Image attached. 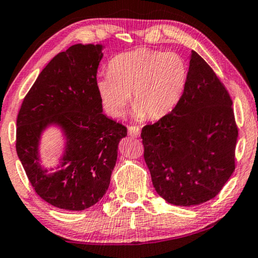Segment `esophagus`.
Listing matches in <instances>:
<instances>
[{
    "instance_id": "esophagus-1",
    "label": "esophagus",
    "mask_w": 258,
    "mask_h": 258,
    "mask_svg": "<svg viewBox=\"0 0 258 258\" xmlns=\"http://www.w3.org/2000/svg\"><path fill=\"white\" fill-rule=\"evenodd\" d=\"M128 136L138 138L140 136V128L138 126H128Z\"/></svg>"
}]
</instances>
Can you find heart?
<instances>
[{
    "label": "heart",
    "mask_w": 258,
    "mask_h": 258,
    "mask_svg": "<svg viewBox=\"0 0 258 258\" xmlns=\"http://www.w3.org/2000/svg\"><path fill=\"white\" fill-rule=\"evenodd\" d=\"M187 79L188 65L179 53L138 48L112 58L97 91L112 117L124 113L131 93L134 118L160 119L180 103Z\"/></svg>",
    "instance_id": "heart-1"
}]
</instances>
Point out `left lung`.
<instances>
[{"label":"left lung","instance_id":"obj_1","mask_svg":"<svg viewBox=\"0 0 258 258\" xmlns=\"http://www.w3.org/2000/svg\"><path fill=\"white\" fill-rule=\"evenodd\" d=\"M231 105L213 69L191 51L180 103L141 131L152 182L168 203L200 205L215 198L229 180L238 136Z\"/></svg>","mask_w":258,"mask_h":258}]
</instances>
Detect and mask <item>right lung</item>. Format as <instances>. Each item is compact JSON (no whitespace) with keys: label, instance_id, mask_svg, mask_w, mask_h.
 I'll list each match as a JSON object with an SVG mask.
<instances>
[{"label":"right lung","instance_id":"obj_1","mask_svg":"<svg viewBox=\"0 0 258 258\" xmlns=\"http://www.w3.org/2000/svg\"><path fill=\"white\" fill-rule=\"evenodd\" d=\"M101 44H75L49 61L25 96L17 115L16 152L36 193L53 207L84 210L110 186L124 125L103 113L97 91ZM50 125L66 144L55 170L40 165L39 143Z\"/></svg>","mask_w":258,"mask_h":258}]
</instances>
